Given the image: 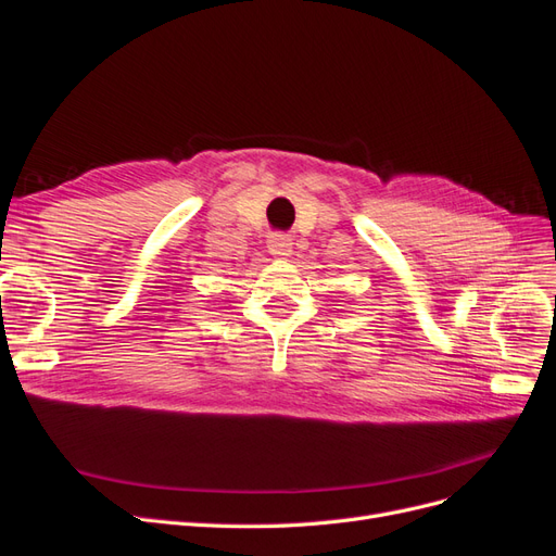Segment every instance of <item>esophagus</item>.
<instances>
[{"mask_svg":"<svg viewBox=\"0 0 556 556\" xmlns=\"http://www.w3.org/2000/svg\"><path fill=\"white\" fill-rule=\"evenodd\" d=\"M268 252H271L276 260H288L292 255V239L288 233H271V237H268Z\"/></svg>","mask_w":556,"mask_h":556,"instance_id":"esophagus-1","label":"esophagus"}]
</instances>
